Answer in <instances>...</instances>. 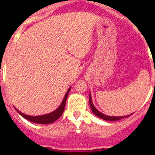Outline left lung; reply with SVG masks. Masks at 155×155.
<instances>
[{
	"mask_svg": "<svg viewBox=\"0 0 155 155\" xmlns=\"http://www.w3.org/2000/svg\"><path fill=\"white\" fill-rule=\"evenodd\" d=\"M89 104H90L91 109L93 113L95 115H97V117H99V118H102V119H104V120H107V121H118V120L121 119V118H126V117L130 116V115H127V116H122V117L108 116V115H104V114L101 113V112H99V111H98L97 109L94 107V106L93 103H92V101H91V94H90V95H89Z\"/></svg>",
	"mask_w": 155,
	"mask_h": 155,
	"instance_id": "1",
	"label": "left lung"
}]
</instances>
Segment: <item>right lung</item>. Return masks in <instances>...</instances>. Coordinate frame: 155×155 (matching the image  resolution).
<instances>
[{
  "instance_id": "obj_1",
  "label": "right lung",
  "mask_w": 155,
  "mask_h": 155,
  "mask_svg": "<svg viewBox=\"0 0 155 155\" xmlns=\"http://www.w3.org/2000/svg\"><path fill=\"white\" fill-rule=\"evenodd\" d=\"M70 90V88H69L68 91H67L64 98L63 101H62L60 107L58 108L55 111H54V112H51V113L49 114H47V115H40V116H30V115H25V114H23L22 112H20L19 111H18L17 109L16 111L21 115V116L23 117V118H26V119L28 120V121H31V122L37 123V124H50V123H52L54 122V121H56L57 119H58V118L61 117V115L63 114L64 110L65 104H66L67 98H68Z\"/></svg>"
}]
</instances>
